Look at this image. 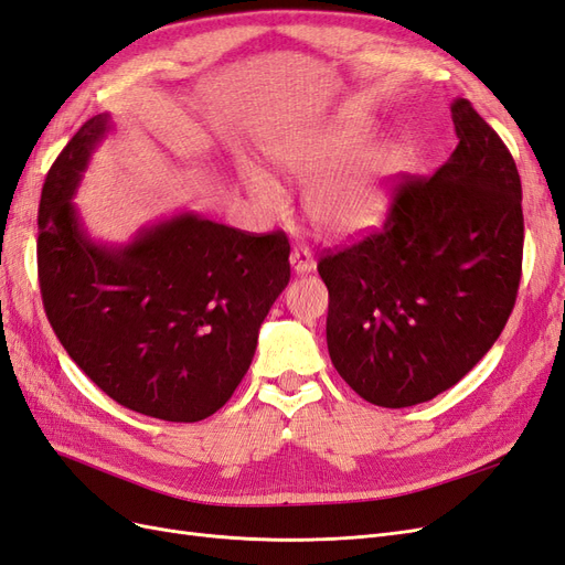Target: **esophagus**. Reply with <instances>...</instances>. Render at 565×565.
<instances>
[{"instance_id":"1","label":"esophagus","mask_w":565,"mask_h":565,"mask_svg":"<svg viewBox=\"0 0 565 565\" xmlns=\"http://www.w3.org/2000/svg\"><path fill=\"white\" fill-rule=\"evenodd\" d=\"M289 262H292V268L295 273H299V276H303V273H311L316 268V259L309 247L303 245H297L292 249V254H289Z\"/></svg>"}]
</instances>
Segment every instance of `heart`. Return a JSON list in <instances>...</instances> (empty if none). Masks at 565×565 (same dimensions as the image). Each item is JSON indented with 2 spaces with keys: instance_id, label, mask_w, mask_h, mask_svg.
Returning <instances> with one entry per match:
<instances>
[{
  "instance_id": "heart-1",
  "label": "heart",
  "mask_w": 565,
  "mask_h": 565,
  "mask_svg": "<svg viewBox=\"0 0 565 565\" xmlns=\"http://www.w3.org/2000/svg\"><path fill=\"white\" fill-rule=\"evenodd\" d=\"M353 129L289 136L266 148L270 164L287 179L306 183L303 212L313 228L337 241L365 235L382 224L391 183L403 169V152L393 146L358 148ZM241 179L247 193L268 212L282 204L280 183L259 167L245 164Z\"/></svg>"
}]
</instances>
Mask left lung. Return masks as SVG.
I'll list each match as a JSON object with an SVG mask.
<instances>
[{"mask_svg":"<svg viewBox=\"0 0 565 565\" xmlns=\"http://www.w3.org/2000/svg\"><path fill=\"white\" fill-rule=\"evenodd\" d=\"M457 148L434 177L403 174L382 231L320 256L332 365L380 407L436 398L481 361L516 303L521 177L467 98Z\"/></svg>","mask_w":565,"mask_h":565,"instance_id":"obj_1","label":"left lung"}]
</instances>
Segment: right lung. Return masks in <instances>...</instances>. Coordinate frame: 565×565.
Listing matches in <instances>:
<instances>
[{
	"instance_id": "add662e5",
	"label": "right lung",
	"mask_w": 565,
	"mask_h": 565,
	"mask_svg": "<svg viewBox=\"0 0 565 565\" xmlns=\"http://www.w3.org/2000/svg\"><path fill=\"white\" fill-rule=\"evenodd\" d=\"M108 129V113L87 119L46 174L38 214L44 311L67 355L113 401L164 422H200L249 370L262 322L289 282L287 235L185 212L125 247L92 243L71 200Z\"/></svg>"
}]
</instances>
